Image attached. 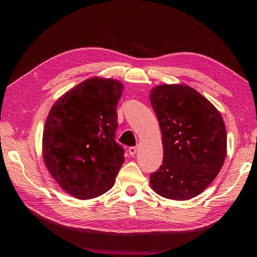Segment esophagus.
I'll return each mask as SVG.
<instances>
[{
	"mask_svg": "<svg viewBox=\"0 0 257 257\" xmlns=\"http://www.w3.org/2000/svg\"><path fill=\"white\" fill-rule=\"evenodd\" d=\"M129 154L130 156H134L135 154L137 153V147H129Z\"/></svg>",
	"mask_w": 257,
	"mask_h": 257,
	"instance_id": "34e87169",
	"label": "esophagus"
}]
</instances>
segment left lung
<instances>
[{
	"mask_svg": "<svg viewBox=\"0 0 257 257\" xmlns=\"http://www.w3.org/2000/svg\"><path fill=\"white\" fill-rule=\"evenodd\" d=\"M162 134L163 163L151 175L160 196L188 201L215 179L227 155V132L217 108L193 87L163 84L151 89Z\"/></svg>",
	"mask_w": 257,
	"mask_h": 257,
	"instance_id": "8db88e82",
	"label": "left lung"
}]
</instances>
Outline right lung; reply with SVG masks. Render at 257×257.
Instances as JSON below:
<instances>
[{
    "instance_id": "right-lung-1",
    "label": "right lung",
    "mask_w": 257,
    "mask_h": 257,
    "mask_svg": "<svg viewBox=\"0 0 257 257\" xmlns=\"http://www.w3.org/2000/svg\"><path fill=\"white\" fill-rule=\"evenodd\" d=\"M123 84L92 77L56 99L43 130L42 155L53 179L78 199H92L114 185L123 164L115 143L116 105Z\"/></svg>"
}]
</instances>
